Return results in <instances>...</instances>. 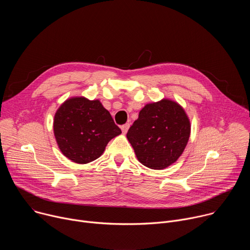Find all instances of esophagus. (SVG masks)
<instances>
[{
  "label": "esophagus",
  "mask_w": 250,
  "mask_h": 250,
  "mask_svg": "<svg viewBox=\"0 0 250 250\" xmlns=\"http://www.w3.org/2000/svg\"><path fill=\"white\" fill-rule=\"evenodd\" d=\"M129 124H125V125H122L121 126V128H122V131L124 132V133H126L127 132V130H128V128H129Z\"/></svg>",
  "instance_id": "esophagus-1"
}]
</instances>
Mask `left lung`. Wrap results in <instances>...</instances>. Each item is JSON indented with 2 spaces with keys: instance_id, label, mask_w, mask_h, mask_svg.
Returning a JSON list of instances; mask_svg holds the SVG:
<instances>
[{
  "instance_id": "left-lung-1",
  "label": "left lung",
  "mask_w": 250,
  "mask_h": 250,
  "mask_svg": "<svg viewBox=\"0 0 250 250\" xmlns=\"http://www.w3.org/2000/svg\"><path fill=\"white\" fill-rule=\"evenodd\" d=\"M190 133V120L183 106L164 98L141 109L126 137L142 165L162 170L182 155Z\"/></svg>"
}]
</instances>
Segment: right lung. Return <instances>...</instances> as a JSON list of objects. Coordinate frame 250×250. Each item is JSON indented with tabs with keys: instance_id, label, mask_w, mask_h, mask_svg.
Returning <instances> with one entry per match:
<instances>
[{
	"instance_id": "add662e5",
	"label": "right lung",
	"mask_w": 250,
	"mask_h": 250,
	"mask_svg": "<svg viewBox=\"0 0 250 250\" xmlns=\"http://www.w3.org/2000/svg\"><path fill=\"white\" fill-rule=\"evenodd\" d=\"M53 132L64 156L87 164L99 158L109 141L122 130L99 100L81 96L61 104L54 115Z\"/></svg>"
}]
</instances>
